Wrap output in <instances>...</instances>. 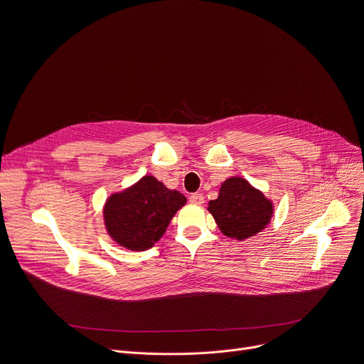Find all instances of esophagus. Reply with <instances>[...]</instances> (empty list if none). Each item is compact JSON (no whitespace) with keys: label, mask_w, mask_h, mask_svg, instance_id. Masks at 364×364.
Masks as SVG:
<instances>
[{"label":"esophagus","mask_w":364,"mask_h":364,"mask_svg":"<svg viewBox=\"0 0 364 364\" xmlns=\"http://www.w3.org/2000/svg\"><path fill=\"white\" fill-rule=\"evenodd\" d=\"M189 200H191V204H195V205H200V204H204V195L203 193H192L191 196H189Z\"/></svg>","instance_id":"34e87169"}]
</instances>
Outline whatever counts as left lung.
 Masks as SVG:
<instances>
[{"label": "left lung", "instance_id": "1", "mask_svg": "<svg viewBox=\"0 0 364 364\" xmlns=\"http://www.w3.org/2000/svg\"><path fill=\"white\" fill-rule=\"evenodd\" d=\"M208 211L224 235L243 241L269 225L273 203L245 178L231 176L221 183L218 198L208 203Z\"/></svg>", "mask_w": 364, "mask_h": 364}]
</instances>
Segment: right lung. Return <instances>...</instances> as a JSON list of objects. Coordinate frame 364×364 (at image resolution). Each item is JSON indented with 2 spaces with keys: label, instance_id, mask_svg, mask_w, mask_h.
<instances>
[{
  "label": "right lung",
  "instance_id": "obj_1",
  "mask_svg": "<svg viewBox=\"0 0 364 364\" xmlns=\"http://www.w3.org/2000/svg\"><path fill=\"white\" fill-rule=\"evenodd\" d=\"M186 198L166 188L151 175H144L134 185L111 193L102 210L108 235L121 247L144 252L165 234Z\"/></svg>",
  "mask_w": 364,
  "mask_h": 364
}]
</instances>
